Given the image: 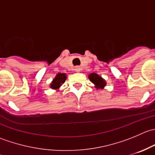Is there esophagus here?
Listing matches in <instances>:
<instances>
[{
	"label": "esophagus",
	"instance_id": "34e87169",
	"mask_svg": "<svg viewBox=\"0 0 155 155\" xmlns=\"http://www.w3.org/2000/svg\"><path fill=\"white\" fill-rule=\"evenodd\" d=\"M74 70L76 72H80L81 70H82V68H81L79 66H76V67H75Z\"/></svg>",
	"mask_w": 155,
	"mask_h": 155
}]
</instances>
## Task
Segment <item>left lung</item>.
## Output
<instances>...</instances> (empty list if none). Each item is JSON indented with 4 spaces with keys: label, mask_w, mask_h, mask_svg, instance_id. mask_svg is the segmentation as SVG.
<instances>
[{
    "label": "left lung",
    "mask_w": 155,
    "mask_h": 155,
    "mask_svg": "<svg viewBox=\"0 0 155 155\" xmlns=\"http://www.w3.org/2000/svg\"><path fill=\"white\" fill-rule=\"evenodd\" d=\"M88 78L91 82L95 85V87L97 89L104 88L106 86V85H107L106 81L101 76H100L99 75L95 73H92L91 74H89Z\"/></svg>",
    "instance_id": "8db88e82"
}]
</instances>
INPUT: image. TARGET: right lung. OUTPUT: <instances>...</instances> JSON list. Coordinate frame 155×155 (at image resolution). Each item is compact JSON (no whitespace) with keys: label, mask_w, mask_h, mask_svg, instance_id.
Returning <instances> with one entry per match:
<instances>
[{"label":"right lung","mask_w":155,"mask_h":155,"mask_svg":"<svg viewBox=\"0 0 155 155\" xmlns=\"http://www.w3.org/2000/svg\"><path fill=\"white\" fill-rule=\"evenodd\" d=\"M67 79L66 73H58L51 83L50 84V87L54 90H58L59 87L62 85V84L64 83L65 80Z\"/></svg>","instance_id":"obj_1"}]
</instances>
